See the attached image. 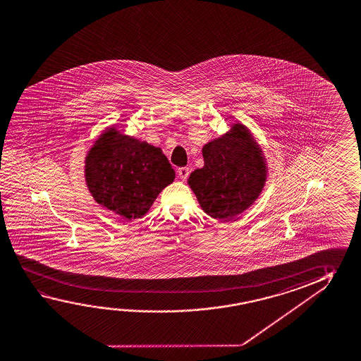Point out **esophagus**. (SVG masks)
I'll use <instances>...</instances> for the list:
<instances>
[{
    "label": "esophagus",
    "instance_id": "1",
    "mask_svg": "<svg viewBox=\"0 0 361 361\" xmlns=\"http://www.w3.org/2000/svg\"><path fill=\"white\" fill-rule=\"evenodd\" d=\"M190 170L189 167H180L178 170V178H181V180H186V178H189Z\"/></svg>",
    "mask_w": 361,
    "mask_h": 361
}]
</instances>
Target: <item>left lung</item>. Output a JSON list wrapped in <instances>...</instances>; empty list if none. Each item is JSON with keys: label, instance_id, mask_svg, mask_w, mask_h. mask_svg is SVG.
Wrapping results in <instances>:
<instances>
[{"label": "left lung", "instance_id": "left-lung-1", "mask_svg": "<svg viewBox=\"0 0 361 361\" xmlns=\"http://www.w3.org/2000/svg\"><path fill=\"white\" fill-rule=\"evenodd\" d=\"M204 167L190 175L189 185L205 213L231 220L248 209L266 183V164L249 130L235 124L202 148Z\"/></svg>", "mask_w": 361, "mask_h": 361}]
</instances>
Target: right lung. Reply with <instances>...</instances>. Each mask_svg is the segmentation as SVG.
Listing matches in <instances>:
<instances>
[{"label":"right lung","instance_id":"add662e5","mask_svg":"<svg viewBox=\"0 0 361 361\" xmlns=\"http://www.w3.org/2000/svg\"><path fill=\"white\" fill-rule=\"evenodd\" d=\"M85 178L97 202L127 220L147 213L175 171L160 148L109 128L89 151Z\"/></svg>","mask_w":361,"mask_h":361}]
</instances>
